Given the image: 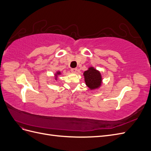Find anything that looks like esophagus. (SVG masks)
<instances>
[{
  "instance_id": "esophagus-1",
  "label": "esophagus",
  "mask_w": 151,
  "mask_h": 151,
  "mask_svg": "<svg viewBox=\"0 0 151 151\" xmlns=\"http://www.w3.org/2000/svg\"><path fill=\"white\" fill-rule=\"evenodd\" d=\"M77 71V68H71V72L73 73H76Z\"/></svg>"
}]
</instances>
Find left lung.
<instances>
[{"instance_id":"8db88e82","label":"left lung","mask_w":151,"mask_h":151,"mask_svg":"<svg viewBox=\"0 0 151 151\" xmlns=\"http://www.w3.org/2000/svg\"><path fill=\"white\" fill-rule=\"evenodd\" d=\"M86 85L90 90L99 89L103 84V77L101 72L94 67H89L83 74Z\"/></svg>"}]
</instances>
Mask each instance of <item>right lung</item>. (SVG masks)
Instances as JSON below:
<instances>
[{
	"label": "right lung",
	"instance_id": "obj_1",
	"mask_svg": "<svg viewBox=\"0 0 151 151\" xmlns=\"http://www.w3.org/2000/svg\"><path fill=\"white\" fill-rule=\"evenodd\" d=\"M61 74H62V72H61L60 71H59V70L57 71V72H56V73H55V74H54V75H55V76H54V77H55V79L56 81H57L58 76H60Z\"/></svg>",
	"mask_w": 151,
	"mask_h": 151
}]
</instances>
